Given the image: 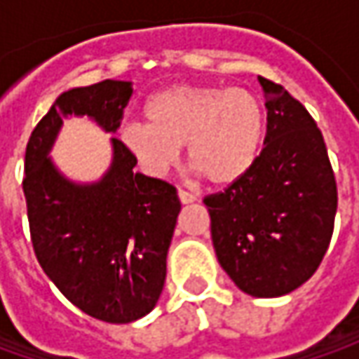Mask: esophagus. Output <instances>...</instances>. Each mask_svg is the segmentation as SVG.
I'll list each match as a JSON object with an SVG mask.
<instances>
[{"mask_svg":"<svg viewBox=\"0 0 359 359\" xmlns=\"http://www.w3.org/2000/svg\"><path fill=\"white\" fill-rule=\"evenodd\" d=\"M177 198H180V201L186 205V203H194V201H198V198L194 196V194H189V191H184V189H180L177 191Z\"/></svg>","mask_w":359,"mask_h":359,"instance_id":"1","label":"esophagus"}]
</instances>
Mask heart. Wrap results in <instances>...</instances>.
<instances>
[{"instance_id": "b5f03b06", "label": "heart", "mask_w": 359, "mask_h": 359, "mask_svg": "<svg viewBox=\"0 0 359 359\" xmlns=\"http://www.w3.org/2000/svg\"><path fill=\"white\" fill-rule=\"evenodd\" d=\"M145 126L131 123L121 142L154 177L168 173L186 145L191 168L217 187L240 182L266 137L262 100L243 88L173 86L144 105Z\"/></svg>"}]
</instances>
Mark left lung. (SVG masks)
<instances>
[{"label": "left lung", "instance_id": "8db88e82", "mask_svg": "<svg viewBox=\"0 0 359 359\" xmlns=\"http://www.w3.org/2000/svg\"><path fill=\"white\" fill-rule=\"evenodd\" d=\"M268 131L255 165L208 196L212 241L231 282L254 297L297 290L322 264L338 210L322 131L282 86L259 77Z\"/></svg>", "mask_w": 359, "mask_h": 359}]
</instances>
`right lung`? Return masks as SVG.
Listing matches in <instances>:
<instances>
[{
  "instance_id": "add662e5",
  "label": "right lung",
  "mask_w": 359,
  "mask_h": 359,
  "mask_svg": "<svg viewBox=\"0 0 359 359\" xmlns=\"http://www.w3.org/2000/svg\"><path fill=\"white\" fill-rule=\"evenodd\" d=\"M131 93V81L121 79L63 91L25 149L23 194L37 262L76 308L109 324L156 308L182 203L168 182L135 172L137 159L116 137L97 182L69 180L49 151L67 118L116 133Z\"/></svg>"
}]
</instances>
